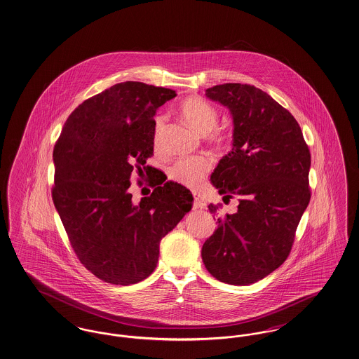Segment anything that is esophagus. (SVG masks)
<instances>
[{
	"label": "esophagus",
	"instance_id": "1",
	"mask_svg": "<svg viewBox=\"0 0 359 359\" xmlns=\"http://www.w3.org/2000/svg\"><path fill=\"white\" fill-rule=\"evenodd\" d=\"M194 204L196 208H205V201L198 192H194Z\"/></svg>",
	"mask_w": 359,
	"mask_h": 359
}]
</instances>
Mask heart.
I'll list each match as a JSON object with an SVG mask.
<instances>
[{
	"label": "heart",
	"instance_id": "obj_1",
	"mask_svg": "<svg viewBox=\"0 0 359 359\" xmlns=\"http://www.w3.org/2000/svg\"><path fill=\"white\" fill-rule=\"evenodd\" d=\"M180 114L194 129L201 135L211 133L216 126L219 115L215 108L199 97H188L180 104ZM167 117L158 115L154 121V143L156 147L161 143L163 132L165 128ZM212 167L211 158L203 155L184 156L176 160L170 170L171 179L189 188H198L203 184L207 173Z\"/></svg>",
	"mask_w": 359,
	"mask_h": 359
}]
</instances>
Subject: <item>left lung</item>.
<instances>
[{
  "instance_id": "left-lung-1",
  "label": "left lung",
  "mask_w": 359,
  "mask_h": 359,
  "mask_svg": "<svg viewBox=\"0 0 359 359\" xmlns=\"http://www.w3.org/2000/svg\"><path fill=\"white\" fill-rule=\"evenodd\" d=\"M205 96L226 107L233 123L232 149L211 183L223 198L239 195V205L217 217L201 258L217 280L247 286L275 271L291 251L311 198V156L294 116L257 86L229 83L208 88ZM208 210L217 214V205Z\"/></svg>"
}]
</instances>
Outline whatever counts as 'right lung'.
Returning a JSON list of instances; mask_svg holds the SVG:
<instances>
[{
	"mask_svg": "<svg viewBox=\"0 0 359 359\" xmlns=\"http://www.w3.org/2000/svg\"><path fill=\"white\" fill-rule=\"evenodd\" d=\"M175 96L139 81L112 86L73 111L55 145V207L77 258L107 283L135 285L154 273L160 241L192 208L189 189L171 180H151L139 204L128 191L135 170L152 168L144 165L154 116Z\"/></svg>",
	"mask_w": 359,
	"mask_h": 359,
	"instance_id": "right-lung-1",
	"label": "right lung"
}]
</instances>
